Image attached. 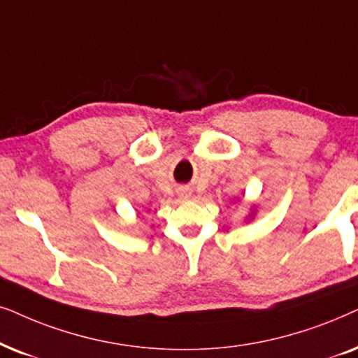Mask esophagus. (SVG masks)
Masks as SVG:
<instances>
[{
  "label": "esophagus",
  "mask_w": 358,
  "mask_h": 358,
  "mask_svg": "<svg viewBox=\"0 0 358 358\" xmlns=\"http://www.w3.org/2000/svg\"><path fill=\"white\" fill-rule=\"evenodd\" d=\"M187 196H188V193H187Z\"/></svg>",
  "instance_id": "34e87169"
}]
</instances>
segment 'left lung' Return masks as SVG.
<instances>
[{"instance_id":"1","label":"left lung","mask_w":358,"mask_h":358,"mask_svg":"<svg viewBox=\"0 0 358 358\" xmlns=\"http://www.w3.org/2000/svg\"><path fill=\"white\" fill-rule=\"evenodd\" d=\"M250 217H252V216H250Z\"/></svg>"}]
</instances>
